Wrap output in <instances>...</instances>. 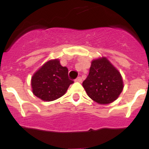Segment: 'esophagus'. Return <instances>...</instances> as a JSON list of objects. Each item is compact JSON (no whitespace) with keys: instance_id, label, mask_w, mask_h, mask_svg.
<instances>
[{"instance_id":"34e87169","label":"esophagus","mask_w":149,"mask_h":149,"mask_svg":"<svg viewBox=\"0 0 149 149\" xmlns=\"http://www.w3.org/2000/svg\"><path fill=\"white\" fill-rule=\"evenodd\" d=\"M75 81L76 82H79V83H80V82L82 81V78L80 77H77V78L75 79Z\"/></svg>"}]
</instances>
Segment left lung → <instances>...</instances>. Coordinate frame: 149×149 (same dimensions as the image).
Wrapping results in <instances>:
<instances>
[{
    "label": "left lung",
    "mask_w": 149,
    "mask_h": 149,
    "mask_svg": "<svg viewBox=\"0 0 149 149\" xmlns=\"http://www.w3.org/2000/svg\"><path fill=\"white\" fill-rule=\"evenodd\" d=\"M87 95L99 104H109L117 99L123 88L119 71L106 58L91 62L88 77L83 82Z\"/></svg>",
    "instance_id": "left-lung-1"
}]
</instances>
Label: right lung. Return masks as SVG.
Returning <instances> with one entry per match:
<instances>
[{
  "label": "right lung",
  "instance_id": "right-lung-1",
  "mask_svg": "<svg viewBox=\"0 0 149 149\" xmlns=\"http://www.w3.org/2000/svg\"><path fill=\"white\" fill-rule=\"evenodd\" d=\"M68 69L62 66L58 59L43 64L32 76V92L44 101H53L62 97L74 83L68 76Z\"/></svg>",
  "mask_w": 149,
  "mask_h": 149
}]
</instances>
